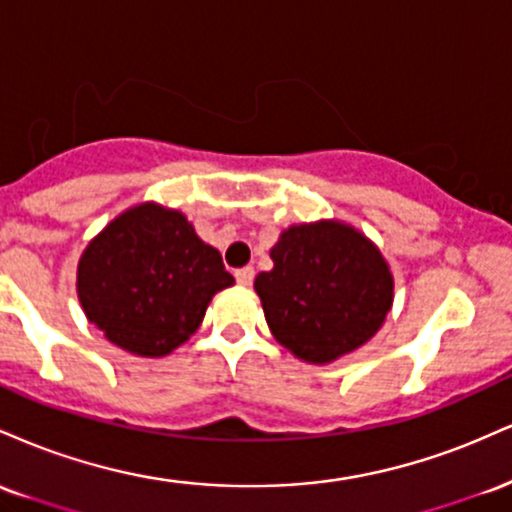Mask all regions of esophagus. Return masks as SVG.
I'll list each match as a JSON object with an SVG mask.
<instances>
[{
	"instance_id": "obj_1",
	"label": "esophagus",
	"mask_w": 512,
	"mask_h": 512,
	"mask_svg": "<svg viewBox=\"0 0 512 512\" xmlns=\"http://www.w3.org/2000/svg\"><path fill=\"white\" fill-rule=\"evenodd\" d=\"M252 279H255V269H252V267L236 269V281L240 286H250Z\"/></svg>"
}]
</instances>
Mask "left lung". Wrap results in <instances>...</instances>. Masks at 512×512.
<instances>
[{
	"instance_id": "1",
	"label": "left lung",
	"mask_w": 512,
	"mask_h": 512,
	"mask_svg": "<svg viewBox=\"0 0 512 512\" xmlns=\"http://www.w3.org/2000/svg\"><path fill=\"white\" fill-rule=\"evenodd\" d=\"M255 276L274 339L305 363H334L375 337L395 301V276L378 245L351 223H293Z\"/></svg>"
}]
</instances>
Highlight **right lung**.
Returning <instances> with one entry per match:
<instances>
[{
	"label": "right lung",
	"mask_w": 512,
	"mask_h": 512,
	"mask_svg": "<svg viewBox=\"0 0 512 512\" xmlns=\"http://www.w3.org/2000/svg\"><path fill=\"white\" fill-rule=\"evenodd\" d=\"M236 284L219 250L178 209L134 204L88 240L76 267L86 320L110 344L144 358L168 356L202 325L211 298Z\"/></svg>",
	"instance_id": "add662e5"
}]
</instances>
